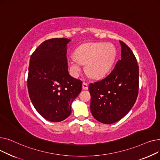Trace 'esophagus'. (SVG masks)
Instances as JSON below:
<instances>
[{"instance_id":"obj_1","label":"esophagus","mask_w":160,"mask_h":160,"mask_svg":"<svg viewBox=\"0 0 160 160\" xmlns=\"http://www.w3.org/2000/svg\"><path fill=\"white\" fill-rule=\"evenodd\" d=\"M82 88H83V89H88V84L86 82H83V83H82Z\"/></svg>"}]
</instances>
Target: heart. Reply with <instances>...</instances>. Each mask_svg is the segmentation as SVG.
<instances>
[{
	"instance_id": "b5f03b06",
	"label": "heart",
	"mask_w": 160,
	"mask_h": 160,
	"mask_svg": "<svg viewBox=\"0 0 160 160\" xmlns=\"http://www.w3.org/2000/svg\"><path fill=\"white\" fill-rule=\"evenodd\" d=\"M116 57V49L111 43H88L77 48L74 57L69 61L70 70L78 76L82 64H86V71L90 77L101 78L110 71Z\"/></svg>"
}]
</instances>
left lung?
Wrapping results in <instances>:
<instances>
[{
  "instance_id": "obj_1",
  "label": "left lung",
  "mask_w": 160,
  "mask_h": 160,
  "mask_svg": "<svg viewBox=\"0 0 160 160\" xmlns=\"http://www.w3.org/2000/svg\"><path fill=\"white\" fill-rule=\"evenodd\" d=\"M121 58L106 77L89 83L91 112L104 124L121 119L135 104L139 93V66L130 48L120 41Z\"/></svg>"
}]
</instances>
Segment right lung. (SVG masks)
Segmentation results:
<instances>
[{
  "instance_id": "obj_1",
  "label": "right lung",
  "mask_w": 160,
  "mask_h": 160,
  "mask_svg": "<svg viewBox=\"0 0 160 160\" xmlns=\"http://www.w3.org/2000/svg\"><path fill=\"white\" fill-rule=\"evenodd\" d=\"M67 38L43 41L30 59L27 86L33 106L45 119L60 122L71 113V103L82 90V82L68 72Z\"/></svg>"
}]
</instances>
